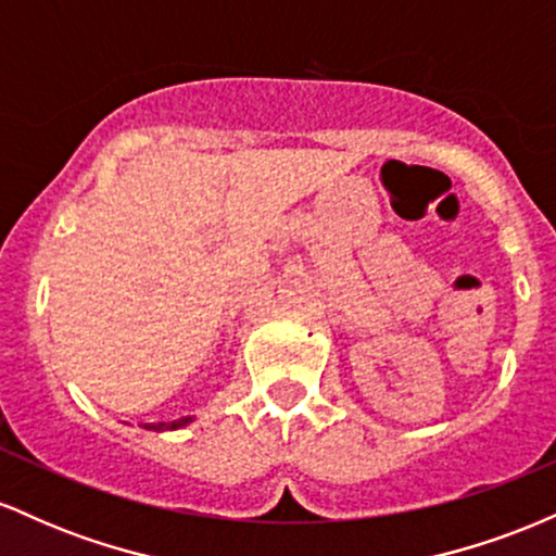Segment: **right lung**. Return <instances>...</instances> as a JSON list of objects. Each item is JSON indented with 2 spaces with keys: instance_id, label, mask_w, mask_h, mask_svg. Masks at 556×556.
Returning <instances> with one entry per match:
<instances>
[{
  "instance_id": "add662e5",
  "label": "right lung",
  "mask_w": 556,
  "mask_h": 556,
  "mask_svg": "<svg viewBox=\"0 0 556 556\" xmlns=\"http://www.w3.org/2000/svg\"><path fill=\"white\" fill-rule=\"evenodd\" d=\"M190 420L193 418H180V420H172V424H149L146 426V429H151V431H175V429H182V426H188Z\"/></svg>"
}]
</instances>
